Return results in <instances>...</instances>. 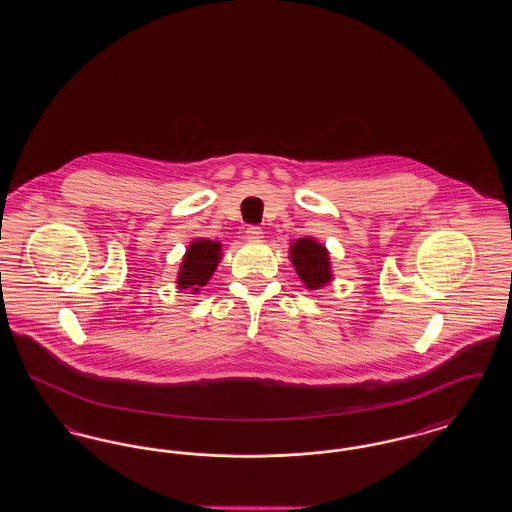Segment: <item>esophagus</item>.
Here are the masks:
<instances>
[{
	"label": "esophagus",
	"instance_id": "esophagus-1",
	"mask_svg": "<svg viewBox=\"0 0 512 512\" xmlns=\"http://www.w3.org/2000/svg\"><path fill=\"white\" fill-rule=\"evenodd\" d=\"M245 238H247L249 242H259V240L263 238V230H261L259 226H247Z\"/></svg>",
	"mask_w": 512,
	"mask_h": 512
}]
</instances>
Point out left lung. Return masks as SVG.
I'll return each instance as SVG.
<instances>
[{
    "instance_id": "obj_1",
    "label": "left lung",
    "mask_w": 512,
    "mask_h": 512,
    "mask_svg": "<svg viewBox=\"0 0 512 512\" xmlns=\"http://www.w3.org/2000/svg\"><path fill=\"white\" fill-rule=\"evenodd\" d=\"M290 259L307 290H320L332 280L328 249L315 238H299L290 247Z\"/></svg>"
}]
</instances>
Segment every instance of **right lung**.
I'll list each match as a JSON object with an SVG mask.
<instances>
[{
	"label": "right lung",
	"mask_w": 512,
	"mask_h": 512,
	"mask_svg": "<svg viewBox=\"0 0 512 512\" xmlns=\"http://www.w3.org/2000/svg\"><path fill=\"white\" fill-rule=\"evenodd\" d=\"M220 247L222 245L219 242L205 240V238L194 240L192 244L188 245L186 255H184L182 265L178 270V280H176L180 290L197 293L201 286H205L211 280L213 272L219 265L220 257H222Z\"/></svg>",
	"instance_id": "right-lung-1"
}]
</instances>
